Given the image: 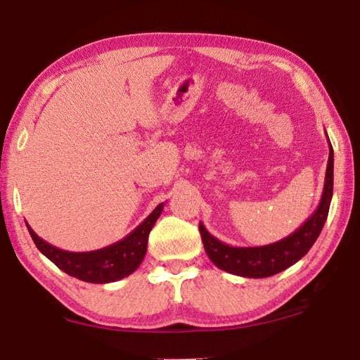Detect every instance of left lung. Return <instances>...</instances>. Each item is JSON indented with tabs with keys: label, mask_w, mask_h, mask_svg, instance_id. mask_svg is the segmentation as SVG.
<instances>
[{
	"label": "left lung",
	"mask_w": 360,
	"mask_h": 360,
	"mask_svg": "<svg viewBox=\"0 0 360 360\" xmlns=\"http://www.w3.org/2000/svg\"><path fill=\"white\" fill-rule=\"evenodd\" d=\"M327 135V133H326ZM328 139V136H327ZM333 193V149L328 141V162L326 169L324 191L318 208L294 233L266 246L238 248L229 246L212 236L200 222V235L212 264L231 275L243 278H268L285 270L307 254L318 240L327 221Z\"/></svg>",
	"instance_id": "obj_1"
}]
</instances>
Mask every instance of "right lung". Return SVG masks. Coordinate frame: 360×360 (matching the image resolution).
<instances>
[{
  "label": "right lung",
  "mask_w": 360,
  "mask_h": 360,
  "mask_svg": "<svg viewBox=\"0 0 360 360\" xmlns=\"http://www.w3.org/2000/svg\"><path fill=\"white\" fill-rule=\"evenodd\" d=\"M163 206L165 203L158 205L125 238L114 243V245L89 252L63 251V249L49 245L47 241L39 238L28 224L27 227L36 248L49 260L53 262L60 270L85 283L106 284L131 275L141 265L146 251H148L149 233L157 219L160 217Z\"/></svg>",
  "instance_id": "add662e5"
}]
</instances>
